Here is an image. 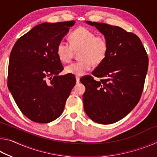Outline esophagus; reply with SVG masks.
<instances>
[{
	"label": "esophagus",
	"mask_w": 157,
	"mask_h": 157,
	"mask_svg": "<svg viewBox=\"0 0 157 157\" xmlns=\"http://www.w3.org/2000/svg\"><path fill=\"white\" fill-rule=\"evenodd\" d=\"M75 78H76V82H77V83H79V79H80V78H79V76H76V77H75Z\"/></svg>",
	"instance_id": "obj_1"
}]
</instances>
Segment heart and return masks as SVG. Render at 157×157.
Instances as JSON below:
<instances>
[{"label":"heart","instance_id":"obj_1","mask_svg":"<svg viewBox=\"0 0 157 157\" xmlns=\"http://www.w3.org/2000/svg\"><path fill=\"white\" fill-rule=\"evenodd\" d=\"M96 34L85 27H79L68 36L70 45L61 41L57 46V55L60 61L68 63L72 59L74 51H78V62L71 63L65 67L66 73L82 75L89 71L92 63L98 65L106 57L108 51V43L102 36Z\"/></svg>","mask_w":157,"mask_h":157}]
</instances>
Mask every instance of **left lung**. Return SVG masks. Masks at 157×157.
I'll list each match as a JSON object with an SVG mask.
<instances>
[{"label": "left lung", "mask_w": 157, "mask_h": 157, "mask_svg": "<svg viewBox=\"0 0 157 157\" xmlns=\"http://www.w3.org/2000/svg\"><path fill=\"white\" fill-rule=\"evenodd\" d=\"M105 36L108 51L91 75L80 79L86 91L84 111L97 123H114L126 116L140 100L148 68V57L136 34L118 26L91 22Z\"/></svg>", "instance_id": "left-lung-1"}]
</instances>
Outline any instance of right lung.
<instances>
[{
	"label": "right lung",
	"instance_id": "add662e5",
	"mask_svg": "<svg viewBox=\"0 0 157 157\" xmlns=\"http://www.w3.org/2000/svg\"><path fill=\"white\" fill-rule=\"evenodd\" d=\"M75 23L34 26L18 39L10 53L8 89L21 112L36 123L57 119L76 83L73 74L59 75L63 67L56 52Z\"/></svg>",
	"mask_w": 157,
	"mask_h": 157
}]
</instances>
